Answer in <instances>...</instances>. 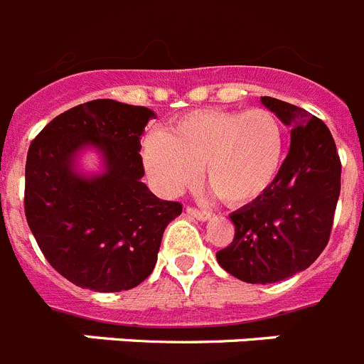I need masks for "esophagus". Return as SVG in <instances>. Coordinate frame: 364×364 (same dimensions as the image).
<instances>
[{
	"label": "esophagus",
	"mask_w": 364,
	"mask_h": 364,
	"mask_svg": "<svg viewBox=\"0 0 364 364\" xmlns=\"http://www.w3.org/2000/svg\"><path fill=\"white\" fill-rule=\"evenodd\" d=\"M186 214L192 218H196V220H200V221L210 220V213H207V210H198V208H194V207L186 208Z\"/></svg>",
	"instance_id": "esophagus-1"
}]
</instances>
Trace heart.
Returning a JSON list of instances; mask_svg holds the SVG:
<instances>
[{
    "label": "heart",
    "mask_w": 364,
    "mask_h": 364,
    "mask_svg": "<svg viewBox=\"0 0 364 364\" xmlns=\"http://www.w3.org/2000/svg\"><path fill=\"white\" fill-rule=\"evenodd\" d=\"M284 161V129L269 109H198L166 135L143 143V164L163 196H178L200 179L232 207L255 203L277 181Z\"/></svg>",
    "instance_id": "1"
}]
</instances>
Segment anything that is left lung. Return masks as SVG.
Listing matches in <instances>:
<instances>
[{
    "label": "left lung",
    "instance_id": "1",
    "mask_svg": "<svg viewBox=\"0 0 364 364\" xmlns=\"http://www.w3.org/2000/svg\"><path fill=\"white\" fill-rule=\"evenodd\" d=\"M260 102L291 128V144L274 185L229 216L235 240L216 258L243 282L274 284L308 269L326 247L341 194V161L321 119L271 97Z\"/></svg>",
    "mask_w": 364,
    "mask_h": 364
}]
</instances>
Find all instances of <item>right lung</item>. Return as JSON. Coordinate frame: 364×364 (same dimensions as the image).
<instances>
[{"mask_svg": "<svg viewBox=\"0 0 364 364\" xmlns=\"http://www.w3.org/2000/svg\"><path fill=\"white\" fill-rule=\"evenodd\" d=\"M156 113L109 99L78 104L38 134L25 164V216L43 257L75 286H139L156 267L163 232L181 214L143 183L141 137ZM93 151L100 164L86 169Z\"/></svg>", "mask_w": 364, "mask_h": 364, "instance_id": "add662e5", "label": "right lung"}]
</instances>
